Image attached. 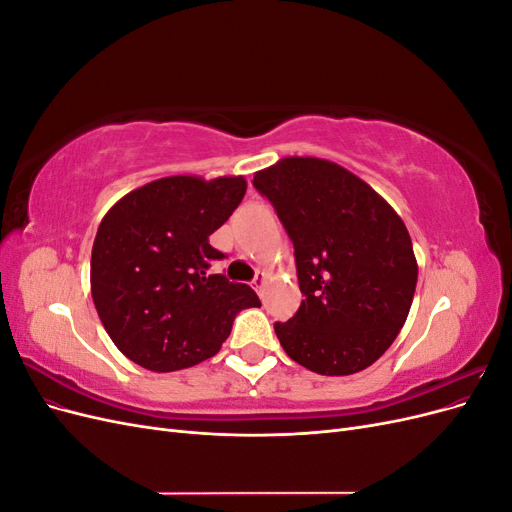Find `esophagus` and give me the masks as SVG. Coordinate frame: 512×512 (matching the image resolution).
<instances>
[{"instance_id": "34e87169", "label": "esophagus", "mask_w": 512, "mask_h": 512, "mask_svg": "<svg viewBox=\"0 0 512 512\" xmlns=\"http://www.w3.org/2000/svg\"><path fill=\"white\" fill-rule=\"evenodd\" d=\"M265 282H267V275H265V273H256L252 286H254V290L260 294V297H262V288H265Z\"/></svg>"}]
</instances>
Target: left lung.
I'll return each mask as SVG.
<instances>
[{
  "instance_id": "left-lung-1",
  "label": "left lung",
  "mask_w": 512,
  "mask_h": 512,
  "mask_svg": "<svg viewBox=\"0 0 512 512\" xmlns=\"http://www.w3.org/2000/svg\"><path fill=\"white\" fill-rule=\"evenodd\" d=\"M294 245L301 307L275 335L292 361L350 376L389 350L408 318L418 267L406 224L350 170L284 158L254 175Z\"/></svg>"
}]
</instances>
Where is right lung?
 Instances as JSON below:
<instances>
[{"mask_svg": "<svg viewBox=\"0 0 512 512\" xmlns=\"http://www.w3.org/2000/svg\"><path fill=\"white\" fill-rule=\"evenodd\" d=\"M243 177H164L123 196L91 250V297L113 344L149 371H177L218 354L256 292L213 265L209 245L239 207Z\"/></svg>", "mask_w": 512, "mask_h": 512, "instance_id": "right-lung-1", "label": "right lung"}]
</instances>
